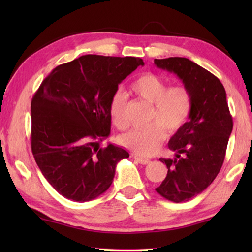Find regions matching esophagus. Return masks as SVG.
I'll return each instance as SVG.
<instances>
[{
	"label": "esophagus",
	"mask_w": 252,
	"mask_h": 252,
	"mask_svg": "<svg viewBox=\"0 0 252 252\" xmlns=\"http://www.w3.org/2000/svg\"><path fill=\"white\" fill-rule=\"evenodd\" d=\"M133 158L139 162V163H141V164H149V163H150V160H149V159H144V158L138 157V156H134Z\"/></svg>",
	"instance_id": "1"
}]
</instances>
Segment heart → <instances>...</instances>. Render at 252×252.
<instances>
[{"label":"heart","mask_w":252,"mask_h":252,"mask_svg":"<svg viewBox=\"0 0 252 252\" xmlns=\"http://www.w3.org/2000/svg\"><path fill=\"white\" fill-rule=\"evenodd\" d=\"M136 95L152 104L149 114L150 126L142 130H131L120 136L125 148L142 157L152 156L158 151L169 133L181 130L189 120L192 110V96L182 84L171 85L160 75L146 73L136 78L131 84ZM110 117L119 129L127 126L126 117V95L117 92L110 102Z\"/></svg>","instance_id":"obj_1"}]
</instances>
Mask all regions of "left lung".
Instances as JSON below:
<instances>
[{
	"label": "left lung",
	"mask_w": 252,
	"mask_h": 252,
	"mask_svg": "<svg viewBox=\"0 0 252 252\" xmlns=\"http://www.w3.org/2000/svg\"><path fill=\"white\" fill-rule=\"evenodd\" d=\"M155 64L176 74L192 96V110L181 130L170 139L174 159H163L167 177L156 191L172 202L189 201L218 176L232 132L227 94L217 76L186 58L155 59Z\"/></svg>",
	"instance_id": "left-lung-1"
}]
</instances>
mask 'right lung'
Wrapping results in <instances>:
<instances>
[{
    "label": "right lung",
    "instance_id": "add662e5",
    "mask_svg": "<svg viewBox=\"0 0 252 252\" xmlns=\"http://www.w3.org/2000/svg\"><path fill=\"white\" fill-rule=\"evenodd\" d=\"M142 59L82 55L55 67L32 97V153L42 174L63 197L76 202L109 189L117 163L129 158L109 143L110 102L118 85Z\"/></svg>",
    "mask_w": 252,
    "mask_h": 252
}]
</instances>
